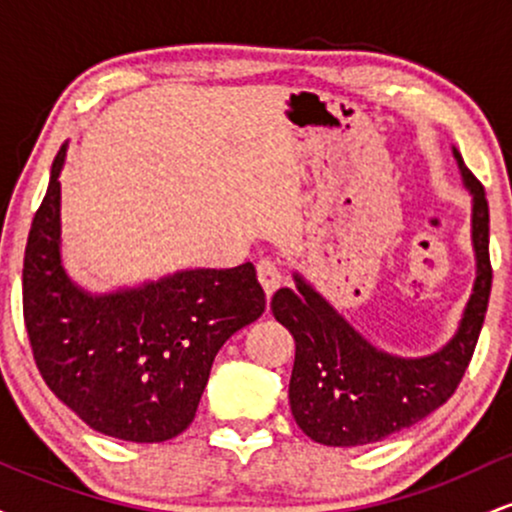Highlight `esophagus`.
<instances>
[{"mask_svg": "<svg viewBox=\"0 0 512 512\" xmlns=\"http://www.w3.org/2000/svg\"><path fill=\"white\" fill-rule=\"evenodd\" d=\"M257 279H260L264 293H267V296H272V293L281 286L279 264H276L274 260H269V257H262V260L257 262Z\"/></svg>", "mask_w": 512, "mask_h": 512, "instance_id": "1", "label": "esophagus"}]
</instances>
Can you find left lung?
<instances>
[{
	"instance_id": "left-lung-1",
	"label": "left lung",
	"mask_w": 512,
	"mask_h": 512,
	"mask_svg": "<svg viewBox=\"0 0 512 512\" xmlns=\"http://www.w3.org/2000/svg\"><path fill=\"white\" fill-rule=\"evenodd\" d=\"M452 154L472 192L477 281L460 330L443 349L424 358H399L375 349L298 274V291L274 293L272 313L296 339L291 414L315 443L368 445L414 426L448 402L472 361L491 296L489 202L460 151L452 149Z\"/></svg>"
}]
</instances>
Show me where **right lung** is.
<instances>
[{
  "label": "right lung",
  "instance_id": "1",
  "mask_svg": "<svg viewBox=\"0 0 512 512\" xmlns=\"http://www.w3.org/2000/svg\"><path fill=\"white\" fill-rule=\"evenodd\" d=\"M35 211L23 255V322L35 366L57 397L96 431L163 443L192 424L211 363L240 327L264 313L250 262L187 269L161 281L91 296L60 257V170Z\"/></svg>",
  "mask_w": 512,
  "mask_h": 512
}]
</instances>
